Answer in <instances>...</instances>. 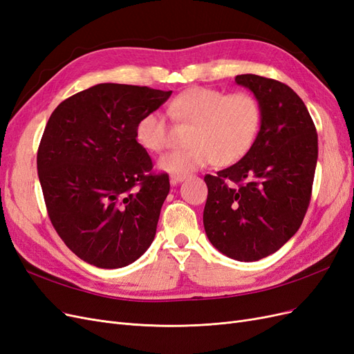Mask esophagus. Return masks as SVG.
<instances>
[{"instance_id": "obj_1", "label": "esophagus", "mask_w": 354, "mask_h": 354, "mask_svg": "<svg viewBox=\"0 0 354 354\" xmlns=\"http://www.w3.org/2000/svg\"><path fill=\"white\" fill-rule=\"evenodd\" d=\"M171 183L173 185H177V183H180V181H183L185 178H186V176H181V174H171Z\"/></svg>"}]
</instances>
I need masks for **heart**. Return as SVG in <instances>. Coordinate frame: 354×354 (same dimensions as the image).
Listing matches in <instances>:
<instances>
[{
  "mask_svg": "<svg viewBox=\"0 0 354 354\" xmlns=\"http://www.w3.org/2000/svg\"><path fill=\"white\" fill-rule=\"evenodd\" d=\"M168 115L180 125H192L185 151L159 159V168L169 174H189L212 164L229 167L251 151L261 125L260 103L251 93L227 94L217 88L192 87L168 104ZM136 138L147 152L160 153L169 146L165 116L152 111L136 125Z\"/></svg>",
  "mask_w": 354,
  "mask_h": 354,
  "instance_id": "obj_1",
  "label": "heart"
}]
</instances>
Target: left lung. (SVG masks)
I'll list each match as a JSON object with an SVG mask.
<instances>
[{
  "instance_id": "1",
  "label": "left lung",
  "mask_w": 354,
  "mask_h": 354,
  "mask_svg": "<svg viewBox=\"0 0 354 354\" xmlns=\"http://www.w3.org/2000/svg\"><path fill=\"white\" fill-rule=\"evenodd\" d=\"M261 108V127L239 162L203 177V227L209 242L238 261L276 252L301 226L312 198L317 133L304 102L286 84L260 75L234 78Z\"/></svg>"
}]
</instances>
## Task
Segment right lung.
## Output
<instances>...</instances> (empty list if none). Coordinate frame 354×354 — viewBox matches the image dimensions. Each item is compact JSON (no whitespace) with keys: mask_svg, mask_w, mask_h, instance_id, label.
I'll list each match as a JSON object with an SVG mask.
<instances>
[{"mask_svg":"<svg viewBox=\"0 0 354 354\" xmlns=\"http://www.w3.org/2000/svg\"><path fill=\"white\" fill-rule=\"evenodd\" d=\"M173 91L97 84L51 113L37 155L51 224L68 248L100 269L134 263L153 242L169 192L136 125Z\"/></svg>","mask_w":354,"mask_h":354,"instance_id":"right-lung-1","label":"right lung"}]
</instances>
